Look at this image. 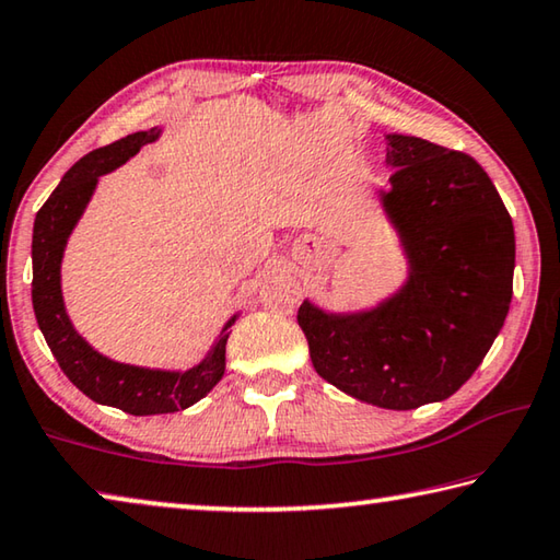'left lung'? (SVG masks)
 <instances>
[{
	"mask_svg": "<svg viewBox=\"0 0 560 560\" xmlns=\"http://www.w3.org/2000/svg\"><path fill=\"white\" fill-rule=\"evenodd\" d=\"M381 189L407 279L365 311L328 314L303 301L299 326L316 373L385 410L447 400L489 353L514 293V224L477 160L387 132Z\"/></svg>",
	"mask_w": 560,
	"mask_h": 560,
	"instance_id": "obj_1",
	"label": "left lung"
}]
</instances>
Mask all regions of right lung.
I'll return each mask as SVG.
<instances>
[{
  "mask_svg": "<svg viewBox=\"0 0 560 560\" xmlns=\"http://www.w3.org/2000/svg\"><path fill=\"white\" fill-rule=\"evenodd\" d=\"M160 128L132 132L106 148L83 155L61 177L49 200L36 212L32 236V303L36 324L49 343L63 375L89 395L93 402L118 407L128 415H165L195 405L212 390L224 375L226 338L236 314L226 320L220 338L207 355L189 371H158L110 360L98 353L79 330L73 328L63 306L61 261L66 242L79 224L83 210L96 192L98 177L120 167L148 143L160 138Z\"/></svg>",
  "mask_w": 560,
  "mask_h": 560,
  "instance_id": "right-lung-1",
  "label": "right lung"
}]
</instances>
